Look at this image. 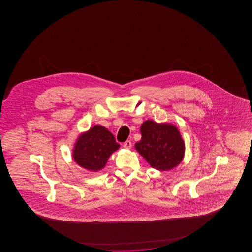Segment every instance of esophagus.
Returning a JSON list of instances; mask_svg holds the SVG:
<instances>
[{
    "label": "esophagus",
    "instance_id": "1",
    "mask_svg": "<svg viewBox=\"0 0 252 252\" xmlns=\"http://www.w3.org/2000/svg\"><path fill=\"white\" fill-rule=\"evenodd\" d=\"M131 146H132V144H131V141H130V140H126L124 143V149H130Z\"/></svg>",
    "mask_w": 252,
    "mask_h": 252
}]
</instances>
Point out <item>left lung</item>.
<instances>
[{
  "label": "left lung",
  "mask_w": 252,
  "mask_h": 252,
  "mask_svg": "<svg viewBox=\"0 0 252 252\" xmlns=\"http://www.w3.org/2000/svg\"><path fill=\"white\" fill-rule=\"evenodd\" d=\"M141 139L136 150L150 166L158 170H169L182 160L185 143L174 125L146 121L140 127Z\"/></svg>",
  "instance_id": "obj_1"
}]
</instances>
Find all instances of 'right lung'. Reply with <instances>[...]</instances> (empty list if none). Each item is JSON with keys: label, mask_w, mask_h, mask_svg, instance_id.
Returning <instances> with one entry per match:
<instances>
[{"label": "right lung", "mask_w": 252, "mask_h": 252, "mask_svg": "<svg viewBox=\"0 0 252 252\" xmlns=\"http://www.w3.org/2000/svg\"><path fill=\"white\" fill-rule=\"evenodd\" d=\"M113 133L101 125H95L76 140L73 157L79 166L90 171L101 170L113 151L118 150Z\"/></svg>", "instance_id": "obj_1"}]
</instances>
